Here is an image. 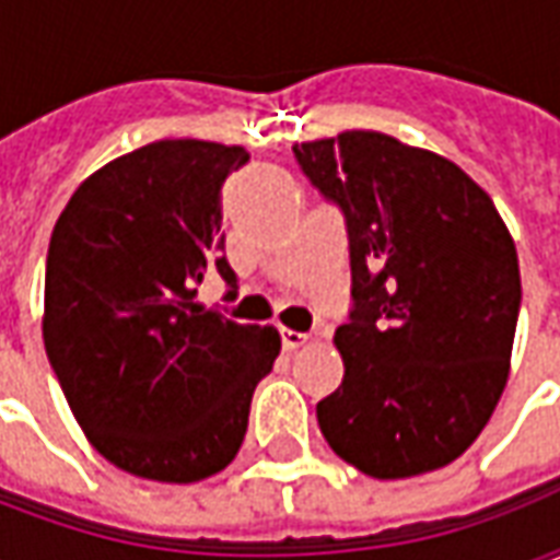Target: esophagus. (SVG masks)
Here are the masks:
<instances>
[{"label": "esophagus", "instance_id": "34e87169", "mask_svg": "<svg viewBox=\"0 0 560 560\" xmlns=\"http://www.w3.org/2000/svg\"><path fill=\"white\" fill-rule=\"evenodd\" d=\"M308 339H312L308 332H296V329L281 327V348H284V351H296V348H303Z\"/></svg>", "mask_w": 560, "mask_h": 560}]
</instances>
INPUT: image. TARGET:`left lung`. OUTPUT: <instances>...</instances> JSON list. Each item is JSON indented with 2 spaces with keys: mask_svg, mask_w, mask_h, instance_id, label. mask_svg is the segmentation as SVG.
<instances>
[{
  "mask_svg": "<svg viewBox=\"0 0 560 560\" xmlns=\"http://www.w3.org/2000/svg\"><path fill=\"white\" fill-rule=\"evenodd\" d=\"M351 243L341 387L317 401L332 453L375 480L444 468L486 429L510 375L522 279L492 197L458 164L384 131L293 143Z\"/></svg>",
  "mask_w": 560,
  "mask_h": 560,
  "instance_id": "obj_1",
  "label": "left lung"
}]
</instances>
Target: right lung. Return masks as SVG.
<instances>
[{"instance_id": "right-lung-1", "label": "right lung", "mask_w": 560, "mask_h": 560, "mask_svg": "<svg viewBox=\"0 0 560 560\" xmlns=\"http://www.w3.org/2000/svg\"><path fill=\"white\" fill-rule=\"evenodd\" d=\"M248 152L155 140L86 176L56 221L44 276V348L74 420L116 468L159 482L231 465L279 329L197 303L224 260L221 185Z\"/></svg>"}]
</instances>
